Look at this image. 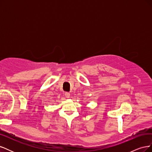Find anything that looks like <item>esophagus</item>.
I'll return each instance as SVG.
<instances>
[{
  "label": "esophagus",
  "mask_w": 152,
  "mask_h": 152,
  "mask_svg": "<svg viewBox=\"0 0 152 152\" xmlns=\"http://www.w3.org/2000/svg\"><path fill=\"white\" fill-rule=\"evenodd\" d=\"M65 97L67 98H70V94L69 93H65Z\"/></svg>",
  "instance_id": "esophagus-1"
}]
</instances>
